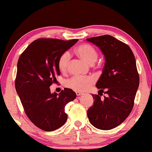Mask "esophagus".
I'll return each mask as SVG.
<instances>
[{"mask_svg":"<svg viewBox=\"0 0 152 152\" xmlns=\"http://www.w3.org/2000/svg\"><path fill=\"white\" fill-rule=\"evenodd\" d=\"M76 94L77 96H81V95H82V94H83V93H82V92H80L77 91V92H76Z\"/></svg>","mask_w":152,"mask_h":152,"instance_id":"obj_1","label":"esophagus"}]
</instances>
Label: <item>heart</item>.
Listing matches in <instances>:
<instances>
[{"label": "heart", "instance_id": "heart-1", "mask_svg": "<svg viewBox=\"0 0 152 152\" xmlns=\"http://www.w3.org/2000/svg\"><path fill=\"white\" fill-rule=\"evenodd\" d=\"M76 53L82 60L89 64H93L98 58V53L92 46L88 44H82L76 48ZM71 55L66 51L61 53L58 59V66L61 72H66L70 62ZM94 80L91 76H73L66 82V86L73 91L82 92L91 88Z\"/></svg>", "mask_w": 152, "mask_h": 152}]
</instances>
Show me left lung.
<instances>
[{"instance_id":"left-lung-1","label":"left lung","mask_w":152,"mask_h":152,"mask_svg":"<svg viewBox=\"0 0 152 152\" xmlns=\"http://www.w3.org/2000/svg\"><path fill=\"white\" fill-rule=\"evenodd\" d=\"M86 40L99 47L104 56V66L96 86L99 94H107L104 99L100 94L92 95L94 104L87 115L94 127L110 130L127 119L134 105L140 84L135 58L127 44L113 36L104 35Z\"/></svg>"}]
</instances>
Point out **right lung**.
<instances>
[{
  "instance_id": "add662e5",
  "label": "right lung",
  "mask_w": 152,
  "mask_h": 152,
  "mask_svg": "<svg viewBox=\"0 0 152 152\" xmlns=\"http://www.w3.org/2000/svg\"><path fill=\"white\" fill-rule=\"evenodd\" d=\"M78 39H38L21 53L17 62L15 88L25 114L41 129L51 132L66 123L65 106L76 99L72 90L51 93L50 86L60 74L59 57Z\"/></svg>"
}]
</instances>
